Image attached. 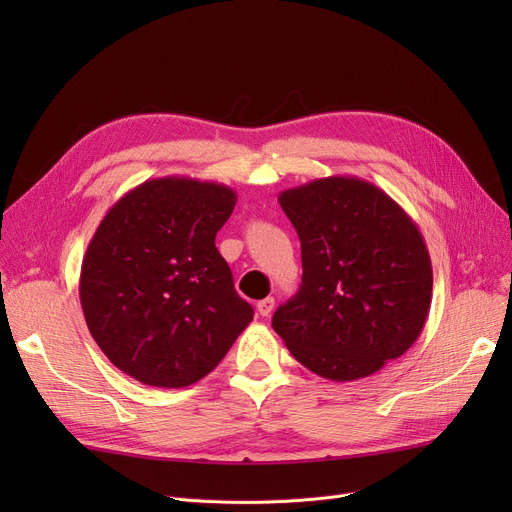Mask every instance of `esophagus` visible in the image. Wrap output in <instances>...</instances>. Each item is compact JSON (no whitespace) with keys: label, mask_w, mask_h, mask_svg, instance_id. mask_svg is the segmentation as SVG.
I'll return each instance as SVG.
<instances>
[{"label":"esophagus","mask_w":512,"mask_h":512,"mask_svg":"<svg viewBox=\"0 0 512 512\" xmlns=\"http://www.w3.org/2000/svg\"><path fill=\"white\" fill-rule=\"evenodd\" d=\"M274 297H267V299H263V301H259L257 303V311H259V315H263V317H267L270 315L272 311H274Z\"/></svg>","instance_id":"esophagus-1"}]
</instances>
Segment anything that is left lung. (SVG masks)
I'll use <instances>...</instances> for the list:
<instances>
[{"mask_svg":"<svg viewBox=\"0 0 512 512\" xmlns=\"http://www.w3.org/2000/svg\"><path fill=\"white\" fill-rule=\"evenodd\" d=\"M278 201L301 240L303 284L272 328L301 365L353 382L405 355L432 305V261L417 224L382 188L328 176Z\"/></svg>","mask_w":512,"mask_h":512,"instance_id":"1","label":"left lung"}]
</instances>
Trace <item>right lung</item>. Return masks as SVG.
Masks as SVG:
<instances>
[{
    "label": "right lung",
    "instance_id": "right-lung-1",
    "mask_svg": "<svg viewBox=\"0 0 512 512\" xmlns=\"http://www.w3.org/2000/svg\"><path fill=\"white\" fill-rule=\"evenodd\" d=\"M236 205L226 184L155 178L105 213L80 267L95 342L147 386L184 388L220 365L253 319L215 234Z\"/></svg>",
    "mask_w": 512,
    "mask_h": 512
}]
</instances>
